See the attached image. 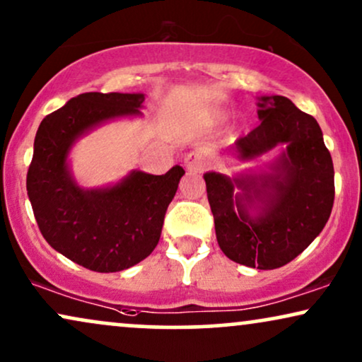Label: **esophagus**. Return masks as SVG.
I'll return each instance as SVG.
<instances>
[{"mask_svg":"<svg viewBox=\"0 0 362 362\" xmlns=\"http://www.w3.org/2000/svg\"><path fill=\"white\" fill-rule=\"evenodd\" d=\"M184 165L189 172H202L205 168V158H204V153L199 152V150H195V152H190L185 155V160H184Z\"/></svg>","mask_w":362,"mask_h":362,"instance_id":"1","label":"esophagus"}]
</instances>
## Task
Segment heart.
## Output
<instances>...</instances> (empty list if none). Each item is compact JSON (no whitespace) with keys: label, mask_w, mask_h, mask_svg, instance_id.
<instances>
[{"label":"heart","mask_w":362,"mask_h":362,"mask_svg":"<svg viewBox=\"0 0 362 362\" xmlns=\"http://www.w3.org/2000/svg\"><path fill=\"white\" fill-rule=\"evenodd\" d=\"M218 118H223V115H218Z\"/></svg>","instance_id":"b5f03b06"}]
</instances>
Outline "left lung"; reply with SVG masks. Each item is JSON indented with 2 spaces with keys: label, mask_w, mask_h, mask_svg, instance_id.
I'll list each match as a JSON object with an SVG mask.
<instances>
[{
  "label": "left lung",
  "mask_w": 362,
  "mask_h": 362,
  "mask_svg": "<svg viewBox=\"0 0 362 362\" xmlns=\"http://www.w3.org/2000/svg\"><path fill=\"white\" fill-rule=\"evenodd\" d=\"M260 125L239 139L228 155L252 162L272 148L264 168L228 177L204 173L218 247L247 267L271 271L308 249L329 221L334 167L314 117L281 95L257 98Z\"/></svg>",
  "instance_id": "left-lung-1"
}]
</instances>
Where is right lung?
I'll use <instances>...</instances> for the list:
<instances>
[{
    "label": "right lung",
    "mask_w": 362,
    "mask_h": 362,
    "mask_svg": "<svg viewBox=\"0 0 362 362\" xmlns=\"http://www.w3.org/2000/svg\"><path fill=\"white\" fill-rule=\"evenodd\" d=\"M144 93H81L40 123L26 190L38 227L54 250L95 272H118L153 252L168 204L185 170H132L97 189L78 185L71 148L103 123L141 117Z\"/></svg>",
    "instance_id": "obj_1"
}]
</instances>
